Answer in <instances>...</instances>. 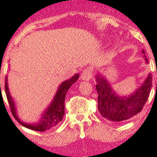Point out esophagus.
Segmentation results:
<instances>
[{"label": "esophagus", "mask_w": 157, "mask_h": 157, "mask_svg": "<svg viewBox=\"0 0 157 157\" xmlns=\"http://www.w3.org/2000/svg\"><path fill=\"white\" fill-rule=\"evenodd\" d=\"M81 79L84 81H89L93 77V71L91 70L90 68H85V70L83 71L81 76Z\"/></svg>", "instance_id": "34e87169"}]
</instances>
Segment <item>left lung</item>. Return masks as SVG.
<instances>
[{"label": "left lung", "instance_id": "left-lung-1", "mask_svg": "<svg viewBox=\"0 0 157 157\" xmlns=\"http://www.w3.org/2000/svg\"><path fill=\"white\" fill-rule=\"evenodd\" d=\"M142 52L144 54V50ZM144 56L148 63L145 55ZM96 81L99 112L105 119L113 122L127 121L141 111L148 100L152 85V74L149 73L144 82L132 94L128 97H121L113 91L107 79L102 76L100 72L96 76Z\"/></svg>", "mask_w": 157, "mask_h": 157}]
</instances>
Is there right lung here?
Listing matches in <instances>:
<instances>
[{"mask_svg": "<svg viewBox=\"0 0 157 157\" xmlns=\"http://www.w3.org/2000/svg\"><path fill=\"white\" fill-rule=\"evenodd\" d=\"M78 78L79 74L76 73L70 79L61 83L57 89V92H56L53 100H52V103L48 105L47 109L42 114L40 121H38L36 124H26L22 122L17 114L15 103L9 93V87H8V79L6 76L5 82V93H6L7 100L9 101L10 109H11L12 114L21 125L27 128H29V129L34 130V131L44 132L46 130H49L52 128L56 127L57 124H60V121H62L63 117L64 115V100H65L67 92L68 91L69 88L77 81Z\"/></svg>", "mask_w": 157, "mask_h": 157, "instance_id": "add662e5", "label": "right lung"}]
</instances>
